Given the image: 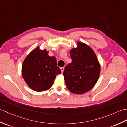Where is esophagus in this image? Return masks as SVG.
I'll return each mask as SVG.
<instances>
[{
	"label": "esophagus",
	"instance_id": "1",
	"mask_svg": "<svg viewBox=\"0 0 127 127\" xmlns=\"http://www.w3.org/2000/svg\"><path fill=\"white\" fill-rule=\"evenodd\" d=\"M61 71H62V73H63V71H64V67H61Z\"/></svg>",
	"mask_w": 127,
	"mask_h": 127
}]
</instances>
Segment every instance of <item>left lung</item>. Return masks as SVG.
<instances>
[{
	"label": "left lung",
	"instance_id": "obj_1",
	"mask_svg": "<svg viewBox=\"0 0 127 127\" xmlns=\"http://www.w3.org/2000/svg\"><path fill=\"white\" fill-rule=\"evenodd\" d=\"M72 62L65 67L63 75L68 90L83 94L95 86L99 78L101 66L95 52L87 44L77 42L70 51Z\"/></svg>",
	"mask_w": 127,
	"mask_h": 127
}]
</instances>
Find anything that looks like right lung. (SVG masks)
I'll return each mask as SVG.
<instances>
[{"label":"right lung","instance_id":"right-lung-1","mask_svg":"<svg viewBox=\"0 0 127 127\" xmlns=\"http://www.w3.org/2000/svg\"><path fill=\"white\" fill-rule=\"evenodd\" d=\"M46 50L37 47L24 61L22 67L23 77L32 90L40 92L49 89L56 76L61 73L55 57H50Z\"/></svg>","mask_w":127,"mask_h":127}]
</instances>
